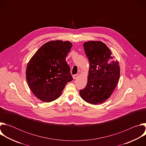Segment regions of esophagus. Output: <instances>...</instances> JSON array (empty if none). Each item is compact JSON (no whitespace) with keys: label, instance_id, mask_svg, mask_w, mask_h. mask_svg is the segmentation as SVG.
Wrapping results in <instances>:
<instances>
[{"label":"esophagus","instance_id":"esophagus-1","mask_svg":"<svg viewBox=\"0 0 146 146\" xmlns=\"http://www.w3.org/2000/svg\"><path fill=\"white\" fill-rule=\"evenodd\" d=\"M78 77V75L77 74L73 75V79H76V78H77Z\"/></svg>","mask_w":146,"mask_h":146}]
</instances>
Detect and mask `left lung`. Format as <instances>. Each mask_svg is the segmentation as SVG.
<instances>
[{
    "label": "left lung",
    "instance_id": "8db88e82",
    "mask_svg": "<svg viewBox=\"0 0 146 146\" xmlns=\"http://www.w3.org/2000/svg\"><path fill=\"white\" fill-rule=\"evenodd\" d=\"M83 46L90 65L87 84L80 94L86 102L96 105L111 96L119 80V66L102 41H88Z\"/></svg>",
    "mask_w": 146,
    "mask_h": 146
}]
</instances>
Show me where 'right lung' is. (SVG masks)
<instances>
[{"instance_id":"right-lung-1","label":"right lung","mask_w":146,"mask_h":146,"mask_svg":"<svg viewBox=\"0 0 146 146\" xmlns=\"http://www.w3.org/2000/svg\"><path fill=\"white\" fill-rule=\"evenodd\" d=\"M72 47L69 41H49L29 60L27 80L32 92L40 100L50 102L56 99L67 83L73 80L66 61Z\"/></svg>"}]
</instances>
